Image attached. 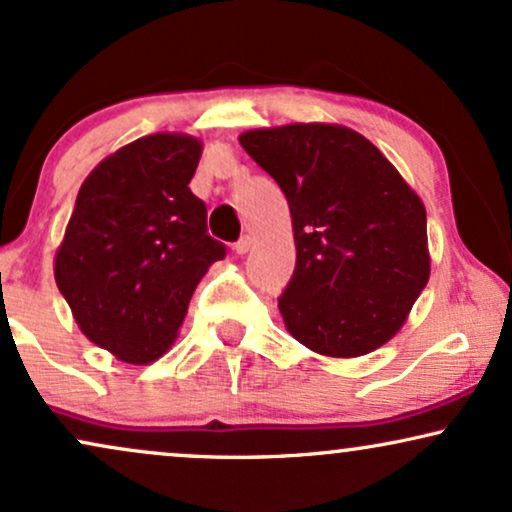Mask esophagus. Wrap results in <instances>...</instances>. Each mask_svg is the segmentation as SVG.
Listing matches in <instances>:
<instances>
[{
    "label": "esophagus",
    "instance_id": "1",
    "mask_svg": "<svg viewBox=\"0 0 512 512\" xmlns=\"http://www.w3.org/2000/svg\"><path fill=\"white\" fill-rule=\"evenodd\" d=\"M251 246H254V239H251V237H242L235 246H232V249H235V254L242 256V254H246V251L251 249Z\"/></svg>",
    "mask_w": 512,
    "mask_h": 512
}]
</instances>
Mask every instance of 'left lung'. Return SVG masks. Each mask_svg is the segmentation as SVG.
<instances>
[{
    "label": "left lung",
    "mask_w": 512,
    "mask_h": 512,
    "mask_svg": "<svg viewBox=\"0 0 512 512\" xmlns=\"http://www.w3.org/2000/svg\"><path fill=\"white\" fill-rule=\"evenodd\" d=\"M285 192L296 268L277 299L306 349L356 358L387 344L430 280L425 204L361 132L289 123L239 135Z\"/></svg>",
    "instance_id": "obj_1"
}]
</instances>
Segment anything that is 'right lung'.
<instances>
[{
    "instance_id": "1",
    "label": "right lung",
    "mask_w": 512,
    "mask_h": 512,
    "mask_svg": "<svg viewBox=\"0 0 512 512\" xmlns=\"http://www.w3.org/2000/svg\"><path fill=\"white\" fill-rule=\"evenodd\" d=\"M204 142L156 132L99 161L75 199L54 280L80 332L118 361L149 365L178 339L189 299L225 246L189 189Z\"/></svg>"
}]
</instances>
